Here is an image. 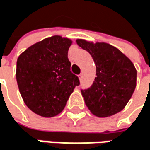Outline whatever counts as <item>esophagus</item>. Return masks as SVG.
Masks as SVG:
<instances>
[{
    "instance_id": "1",
    "label": "esophagus",
    "mask_w": 150,
    "mask_h": 150,
    "mask_svg": "<svg viewBox=\"0 0 150 150\" xmlns=\"http://www.w3.org/2000/svg\"><path fill=\"white\" fill-rule=\"evenodd\" d=\"M78 78H79L80 81L82 80V78H83V76H82V74H79V76H78Z\"/></svg>"
}]
</instances>
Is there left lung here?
<instances>
[{
	"instance_id": "1",
	"label": "left lung",
	"mask_w": 150,
	"mask_h": 150,
	"mask_svg": "<svg viewBox=\"0 0 150 150\" xmlns=\"http://www.w3.org/2000/svg\"><path fill=\"white\" fill-rule=\"evenodd\" d=\"M87 50L96 66V76L91 88L82 91L89 110L98 117H108L122 111L136 88L137 71L117 48L107 42L76 39Z\"/></svg>"
}]
</instances>
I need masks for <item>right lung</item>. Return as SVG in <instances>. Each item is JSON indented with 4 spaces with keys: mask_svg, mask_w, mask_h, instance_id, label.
I'll use <instances>...</instances> for the list:
<instances>
[{
    "mask_svg": "<svg viewBox=\"0 0 150 150\" xmlns=\"http://www.w3.org/2000/svg\"><path fill=\"white\" fill-rule=\"evenodd\" d=\"M72 40L53 35L28 47L18 58L16 78L27 108L43 117L61 113L79 79L67 58Z\"/></svg>",
    "mask_w": 150,
    "mask_h": 150,
    "instance_id": "obj_1",
    "label": "right lung"
}]
</instances>
